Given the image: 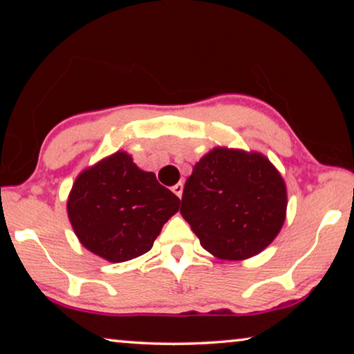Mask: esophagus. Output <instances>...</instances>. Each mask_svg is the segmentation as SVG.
Instances as JSON below:
<instances>
[{
    "instance_id": "obj_1",
    "label": "esophagus",
    "mask_w": 354,
    "mask_h": 354,
    "mask_svg": "<svg viewBox=\"0 0 354 354\" xmlns=\"http://www.w3.org/2000/svg\"><path fill=\"white\" fill-rule=\"evenodd\" d=\"M183 187H184L183 183H178V184H175V185H173V187H171L173 194H175L176 196H179V198H181V196H183Z\"/></svg>"
}]
</instances>
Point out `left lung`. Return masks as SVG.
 <instances>
[{
    "label": "left lung",
    "instance_id": "1",
    "mask_svg": "<svg viewBox=\"0 0 354 354\" xmlns=\"http://www.w3.org/2000/svg\"><path fill=\"white\" fill-rule=\"evenodd\" d=\"M287 187L268 158L215 147L195 164L183 192L181 214L201 247L221 261L259 254L279 234Z\"/></svg>",
    "mask_w": 354,
    "mask_h": 354
}]
</instances>
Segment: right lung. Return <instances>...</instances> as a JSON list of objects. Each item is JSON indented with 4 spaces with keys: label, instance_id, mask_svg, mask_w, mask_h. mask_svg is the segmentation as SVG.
Returning a JSON list of instances; mask_svg holds the SVG:
<instances>
[{
    "label": "right lung",
    "instance_id": "obj_1",
    "mask_svg": "<svg viewBox=\"0 0 354 354\" xmlns=\"http://www.w3.org/2000/svg\"><path fill=\"white\" fill-rule=\"evenodd\" d=\"M179 205L153 171L139 169L133 156L118 149L76 176L67 214L82 247L117 263L151 250Z\"/></svg>",
    "mask_w": 354,
    "mask_h": 354
}]
</instances>
